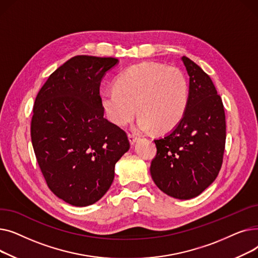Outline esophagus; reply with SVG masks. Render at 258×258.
Segmentation results:
<instances>
[{
	"mask_svg": "<svg viewBox=\"0 0 258 258\" xmlns=\"http://www.w3.org/2000/svg\"><path fill=\"white\" fill-rule=\"evenodd\" d=\"M128 140H130V143L131 145H135V143H136L138 141V138L136 136H134V135H128Z\"/></svg>",
	"mask_w": 258,
	"mask_h": 258,
	"instance_id": "34e87169",
	"label": "esophagus"
}]
</instances>
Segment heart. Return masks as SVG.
<instances>
[{
  "label": "heart",
  "mask_w": 258,
  "mask_h": 258,
  "mask_svg": "<svg viewBox=\"0 0 258 258\" xmlns=\"http://www.w3.org/2000/svg\"><path fill=\"white\" fill-rule=\"evenodd\" d=\"M101 105L113 123L123 126L137 113L136 131L167 132L178 125L189 101V85L175 67L141 62L122 72L114 89L101 94Z\"/></svg>",
  "instance_id": "1"
}]
</instances>
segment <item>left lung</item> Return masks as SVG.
Segmentation results:
<instances>
[{
  "label": "left lung",
  "instance_id": "8db88e82",
  "mask_svg": "<svg viewBox=\"0 0 258 258\" xmlns=\"http://www.w3.org/2000/svg\"><path fill=\"white\" fill-rule=\"evenodd\" d=\"M189 101L178 125L154 140L151 174L160 190L179 200L198 197L218 177L226 141L224 105L211 78L186 56Z\"/></svg>",
  "mask_w": 258,
  "mask_h": 258
}]
</instances>
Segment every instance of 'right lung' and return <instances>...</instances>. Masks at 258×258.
<instances>
[{
  "label": "right lung",
  "mask_w": 258,
  "mask_h": 258,
  "mask_svg": "<svg viewBox=\"0 0 258 258\" xmlns=\"http://www.w3.org/2000/svg\"><path fill=\"white\" fill-rule=\"evenodd\" d=\"M119 60L77 55L54 71L35 98L31 140L50 190L76 207L110 189L126 134L103 117L99 87Z\"/></svg>",
  "instance_id": "right-lung-1"
}]
</instances>
